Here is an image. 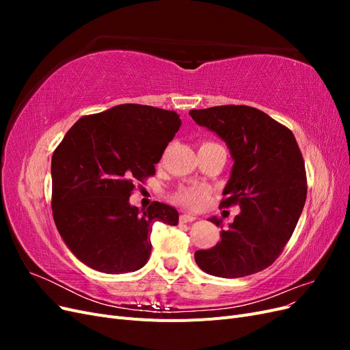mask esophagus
Returning a JSON list of instances; mask_svg holds the SVG:
<instances>
[{
    "mask_svg": "<svg viewBox=\"0 0 350 350\" xmlns=\"http://www.w3.org/2000/svg\"><path fill=\"white\" fill-rule=\"evenodd\" d=\"M179 220L183 221V224H188V221H193V220H196V217L193 216V215H181L179 216Z\"/></svg>",
    "mask_w": 350,
    "mask_h": 350,
    "instance_id": "esophagus-1",
    "label": "esophagus"
}]
</instances>
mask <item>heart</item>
I'll use <instances>...</instances> for the list:
<instances>
[{
  "mask_svg": "<svg viewBox=\"0 0 350 350\" xmlns=\"http://www.w3.org/2000/svg\"><path fill=\"white\" fill-rule=\"evenodd\" d=\"M207 197V189L203 187H183L179 188L176 194H175V200L178 203L184 204L185 207L189 208H197Z\"/></svg>",
  "mask_w": 350,
  "mask_h": 350,
  "instance_id": "b5f03b06",
  "label": "heart"
}]
</instances>
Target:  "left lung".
<instances>
[{"instance_id":"8db88e82","label":"left lung","mask_w":350,"mask_h":350,"mask_svg":"<svg viewBox=\"0 0 350 350\" xmlns=\"http://www.w3.org/2000/svg\"><path fill=\"white\" fill-rule=\"evenodd\" d=\"M189 115L226 143L234 166L220 204L241 208L213 248L196 251L197 266L226 279L267 269L292 237L306 200L305 163L295 135L245 105L193 109ZM208 220L224 228L221 219Z\"/></svg>"}]
</instances>
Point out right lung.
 <instances>
[{
	"mask_svg": "<svg viewBox=\"0 0 350 350\" xmlns=\"http://www.w3.org/2000/svg\"><path fill=\"white\" fill-rule=\"evenodd\" d=\"M181 126L179 115L147 105H116L74 124L52 154V211L62 241L83 264L108 274L142 269L154 221L178 225V211L154 201L130 204L134 181L154 165Z\"/></svg>",
	"mask_w": 350,
	"mask_h": 350,
	"instance_id": "right-lung-1",
	"label": "right lung"
}]
</instances>
